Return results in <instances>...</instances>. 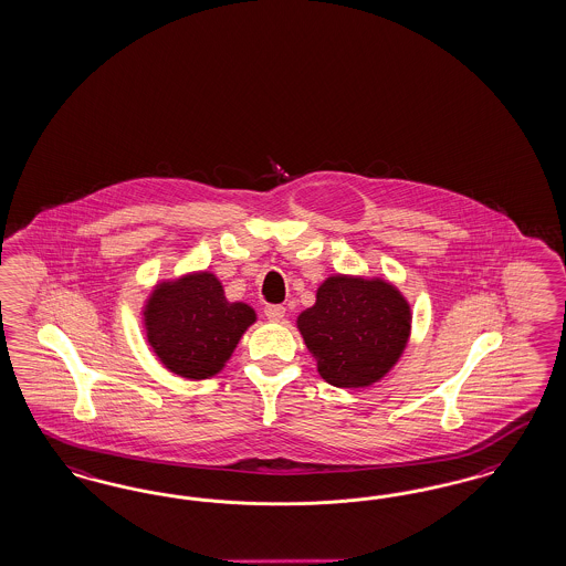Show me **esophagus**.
<instances>
[{
    "label": "esophagus",
    "mask_w": 566,
    "mask_h": 566,
    "mask_svg": "<svg viewBox=\"0 0 566 566\" xmlns=\"http://www.w3.org/2000/svg\"><path fill=\"white\" fill-rule=\"evenodd\" d=\"M284 313H286V310L282 305H268L265 307V317L272 319V322H280L284 317Z\"/></svg>",
    "instance_id": "esophagus-1"
}]
</instances>
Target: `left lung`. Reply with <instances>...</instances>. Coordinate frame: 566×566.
Listing matches in <instances>:
<instances>
[{"instance_id": "1", "label": "left lung", "mask_w": 566, "mask_h": 566, "mask_svg": "<svg viewBox=\"0 0 566 566\" xmlns=\"http://www.w3.org/2000/svg\"><path fill=\"white\" fill-rule=\"evenodd\" d=\"M410 305L382 280L334 275L298 331L326 382L340 389L368 387L395 366L410 336Z\"/></svg>"}]
</instances>
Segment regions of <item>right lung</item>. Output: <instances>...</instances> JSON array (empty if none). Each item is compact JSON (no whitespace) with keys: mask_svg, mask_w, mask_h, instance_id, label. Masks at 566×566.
Listing matches in <instances>:
<instances>
[{"mask_svg":"<svg viewBox=\"0 0 566 566\" xmlns=\"http://www.w3.org/2000/svg\"><path fill=\"white\" fill-rule=\"evenodd\" d=\"M144 315L160 361L195 380L221 370L254 322L253 310L228 303L219 280L207 272L156 286Z\"/></svg>","mask_w":566,"mask_h":566,"instance_id":"right-lung-1","label":"right lung"}]
</instances>
